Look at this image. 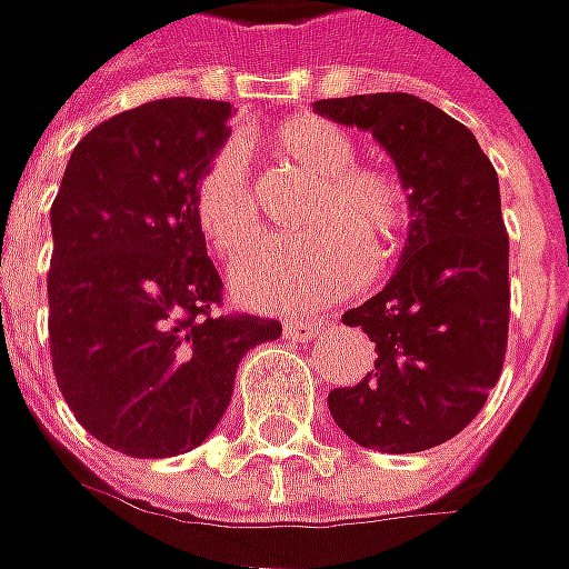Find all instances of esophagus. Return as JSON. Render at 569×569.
Here are the masks:
<instances>
[{"instance_id": "1", "label": "esophagus", "mask_w": 569, "mask_h": 569, "mask_svg": "<svg viewBox=\"0 0 569 569\" xmlns=\"http://www.w3.org/2000/svg\"><path fill=\"white\" fill-rule=\"evenodd\" d=\"M318 330H321V321H283V337L289 340H296V343H308L311 337H318Z\"/></svg>"}]
</instances>
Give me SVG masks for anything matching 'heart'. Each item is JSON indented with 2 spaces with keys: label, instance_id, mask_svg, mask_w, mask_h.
Wrapping results in <instances>:
<instances>
[{
  "label": "heart",
  "instance_id": "b5f03b06",
  "mask_svg": "<svg viewBox=\"0 0 569 569\" xmlns=\"http://www.w3.org/2000/svg\"><path fill=\"white\" fill-rule=\"evenodd\" d=\"M273 153L318 179L302 229L308 236L277 242L236 273L248 305L311 311L368 280L371 248L378 261L400 251L412 223L409 194L381 167H359V148L343 128L323 119H292L273 128ZM194 223L210 251L236 264L264 239L261 201L242 141H226L194 179Z\"/></svg>",
  "mask_w": 569,
  "mask_h": 569
}]
</instances>
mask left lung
<instances>
[{"mask_svg":"<svg viewBox=\"0 0 569 569\" xmlns=\"http://www.w3.org/2000/svg\"><path fill=\"white\" fill-rule=\"evenodd\" d=\"M315 112L371 131L412 210L397 273L343 315L378 359L359 383L330 390V416L368 450H431L479 416L503 371L510 239L498 172L469 128L412 93L333 97Z\"/></svg>","mask_w":569,"mask_h":569,"instance_id":"8db88e82","label":"left lung"}]
</instances>
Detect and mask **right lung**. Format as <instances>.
Masks as SVG:
<instances>
[{"label": "right lung", "mask_w": 569, "mask_h": 569, "mask_svg": "<svg viewBox=\"0 0 569 569\" xmlns=\"http://www.w3.org/2000/svg\"><path fill=\"white\" fill-rule=\"evenodd\" d=\"M223 100L119 112L71 150L52 201V375L84 431L160 460L210 438L251 346L280 321L220 315L223 280L194 223V179L229 134Z\"/></svg>", "instance_id": "right-lung-1"}]
</instances>
